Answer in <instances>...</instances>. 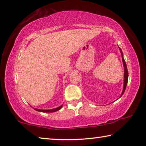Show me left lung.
<instances>
[{
  "instance_id": "8db88e82",
  "label": "left lung",
  "mask_w": 146,
  "mask_h": 146,
  "mask_svg": "<svg viewBox=\"0 0 146 146\" xmlns=\"http://www.w3.org/2000/svg\"><path fill=\"white\" fill-rule=\"evenodd\" d=\"M120 53H121V55H122V62H123V68H124V79H123V91H122V95H121L120 97L119 98H120L122 97V95L124 93V91L125 90V88H126V86H127V81H128V71H127V66H126V64H125V62L124 60V58H123V53H122V49H121L120 48Z\"/></svg>"
}]
</instances>
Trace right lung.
<instances>
[{"instance_id":"add662e5","label":"right lung","mask_w":146,"mask_h":146,"mask_svg":"<svg viewBox=\"0 0 146 146\" xmlns=\"http://www.w3.org/2000/svg\"><path fill=\"white\" fill-rule=\"evenodd\" d=\"M62 107V106H59V107L55 108V109H52V110H40V109H36V108H34L35 110L37 111H40V112H44V113H53V112H55V111H57L60 110V109Z\"/></svg>"}]
</instances>
